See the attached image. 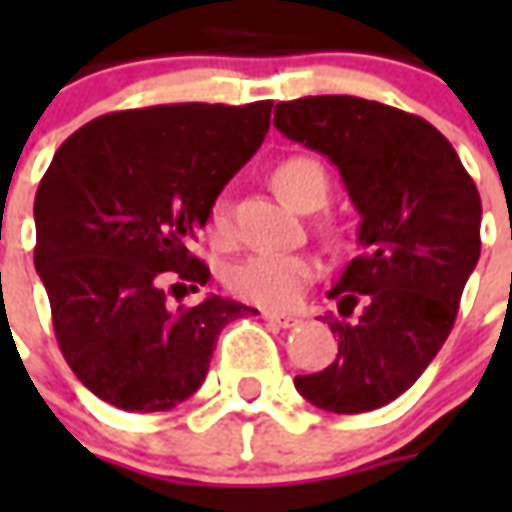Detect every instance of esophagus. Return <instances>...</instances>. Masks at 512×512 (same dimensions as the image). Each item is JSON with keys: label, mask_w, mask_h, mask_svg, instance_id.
<instances>
[{"label": "esophagus", "mask_w": 512, "mask_h": 512, "mask_svg": "<svg viewBox=\"0 0 512 512\" xmlns=\"http://www.w3.org/2000/svg\"><path fill=\"white\" fill-rule=\"evenodd\" d=\"M263 318H266L268 323H274V326H279V329H293V326H299L301 318H296V315H285V312H263Z\"/></svg>", "instance_id": "34e87169"}]
</instances>
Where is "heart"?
I'll return each instance as SVG.
<instances>
[{
    "label": "heart",
    "instance_id": "1",
    "mask_svg": "<svg viewBox=\"0 0 512 512\" xmlns=\"http://www.w3.org/2000/svg\"><path fill=\"white\" fill-rule=\"evenodd\" d=\"M274 189L282 194V200L293 205L296 211H318L329 200L332 178L329 169L323 167L318 158L312 156H290L279 161L274 172ZM205 233L213 246L233 244V224L227 202L216 200L205 219ZM318 277V266L312 257L304 255H277V252H263L235 263L227 271V288L235 299L249 301L266 310H290L296 307L310 288L312 279Z\"/></svg>",
    "mask_w": 512,
    "mask_h": 512
}]
</instances>
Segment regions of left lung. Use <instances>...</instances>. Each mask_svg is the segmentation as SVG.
Returning a JSON list of instances; mask_svg holds the SVG:
<instances>
[{
	"mask_svg": "<svg viewBox=\"0 0 512 512\" xmlns=\"http://www.w3.org/2000/svg\"><path fill=\"white\" fill-rule=\"evenodd\" d=\"M282 134L340 169L362 216V255L329 290L343 318L337 356L296 389L334 414L373 411L406 392L450 337L480 260L483 205L455 147L428 120L354 95L274 109Z\"/></svg>",
	"mask_w": 512,
	"mask_h": 512,
	"instance_id": "obj_1",
	"label": "left lung"
}]
</instances>
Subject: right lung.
<instances>
[{
    "mask_svg": "<svg viewBox=\"0 0 512 512\" xmlns=\"http://www.w3.org/2000/svg\"><path fill=\"white\" fill-rule=\"evenodd\" d=\"M271 101L167 104L95 117L51 158L35 194V268L76 378L123 411H169L208 376L219 332L246 304L200 290L189 252L208 211L257 147Z\"/></svg>",
    "mask_w": 512,
    "mask_h": 512,
    "instance_id": "1",
    "label": "right lung"
}]
</instances>
